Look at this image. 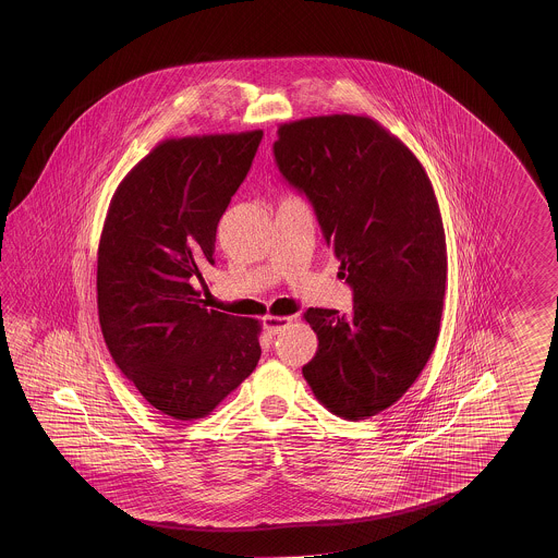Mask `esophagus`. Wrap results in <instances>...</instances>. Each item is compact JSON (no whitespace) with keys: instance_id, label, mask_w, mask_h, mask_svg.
<instances>
[{"instance_id":"1","label":"esophagus","mask_w":558,"mask_h":558,"mask_svg":"<svg viewBox=\"0 0 558 558\" xmlns=\"http://www.w3.org/2000/svg\"><path fill=\"white\" fill-rule=\"evenodd\" d=\"M291 320H293V317H287V315H283V317L281 315H267L263 319V327L269 335H279L291 325Z\"/></svg>"}]
</instances>
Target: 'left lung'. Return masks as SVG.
<instances>
[{
  "label": "left lung",
  "mask_w": 558,
  "mask_h": 558,
  "mask_svg": "<svg viewBox=\"0 0 558 558\" xmlns=\"http://www.w3.org/2000/svg\"><path fill=\"white\" fill-rule=\"evenodd\" d=\"M275 163L305 193L353 289L351 315L307 308L317 353L303 377L349 421L389 409L427 365L439 337L447 243L425 167L375 119L283 123Z\"/></svg>",
  "instance_id": "obj_1"
}]
</instances>
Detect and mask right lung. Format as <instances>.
I'll list each match as a JSON object with an SVG mask.
<instances>
[{"instance_id": "right-lung-1", "label": "right lung", "mask_w": 558, "mask_h": 558, "mask_svg": "<svg viewBox=\"0 0 558 558\" xmlns=\"http://www.w3.org/2000/svg\"><path fill=\"white\" fill-rule=\"evenodd\" d=\"M263 131L159 143L119 183L97 250L107 349L143 399L178 421L209 415L262 356L257 319L205 307L221 215Z\"/></svg>"}]
</instances>
